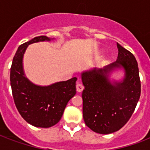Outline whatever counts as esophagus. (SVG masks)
<instances>
[{
	"label": "esophagus",
	"mask_w": 150,
	"mask_h": 150,
	"mask_svg": "<svg viewBox=\"0 0 150 150\" xmlns=\"http://www.w3.org/2000/svg\"><path fill=\"white\" fill-rule=\"evenodd\" d=\"M83 89H84V86L82 84H80V83H77L76 84V90H77V92L81 93L83 90Z\"/></svg>",
	"instance_id": "esophagus-1"
}]
</instances>
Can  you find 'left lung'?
<instances>
[{
  "label": "left lung",
  "mask_w": 150,
  "mask_h": 150,
  "mask_svg": "<svg viewBox=\"0 0 150 150\" xmlns=\"http://www.w3.org/2000/svg\"><path fill=\"white\" fill-rule=\"evenodd\" d=\"M117 61L101 69L81 74L83 119L91 130L99 134H110L121 129L135 110L141 94L139 67L130 51L117 43ZM117 69L125 72L121 81H111L110 74Z\"/></svg>",
  "instance_id": "left-lung-1"
}]
</instances>
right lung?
<instances>
[{
  "instance_id": "obj_1",
  "label": "right lung",
  "mask_w": 150,
  "mask_h": 150,
  "mask_svg": "<svg viewBox=\"0 0 150 150\" xmlns=\"http://www.w3.org/2000/svg\"><path fill=\"white\" fill-rule=\"evenodd\" d=\"M51 40L46 36H36L19 46L11 67V86L15 106L25 121L38 128L56 125L68 101L76 93V77L41 86L33 83L25 75L22 61L28 46Z\"/></svg>"
}]
</instances>
